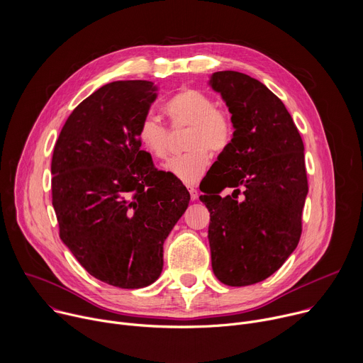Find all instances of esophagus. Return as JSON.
Here are the masks:
<instances>
[{
	"instance_id": "1",
	"label": "esophagus",
	"mask_w": 363,
	"mask_h": 363,
	"mask_svg": "<svg viewBox=\"0 0 363 363\" xmlns=\"http://www.w3.org/2000/svg\"><path fill=\"white\" fill-rule=\"evenodd\" d=\"M188 191H189V194H191V199H192V201H196V199H198V189L194 188V186H188Z\"/></svg>"
}]
</instances>
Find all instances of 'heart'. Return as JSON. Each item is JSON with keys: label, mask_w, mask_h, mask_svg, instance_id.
Instances as JSON below:
<instances>
[{"label": "heart", "mask_w": 363, "mask_h": 363, "mask_svg": "<svg viewBox=\"0 0 363 363\" xmlns=\"http://www.w3.org/2000/svg\"><path fill=\"white\" fill-rule=\"evenodd\" d=\"M165 113L174 129L188 128L185 147L167 164V171L185 184L198 182L211 165V150L224 152L234 135L227 113L217 109L214 99L202 90L184 87L168 99ZM138 139L153 158L165 160L171 146V130L158 118L146 115L138 128Z\"/></svg>", "instance_id": "obj_1"}]
</instances>
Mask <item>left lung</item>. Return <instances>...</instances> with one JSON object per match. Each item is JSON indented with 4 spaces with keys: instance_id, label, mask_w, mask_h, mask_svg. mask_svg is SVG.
<instances>
[{
    "instance_id": "8db88e82",
    "label": "left lung",
    "mask_w": 363,
    "mask_h": 363,
    "mask_svg": "<svg viewBox=\"0 0 363 363\" xmlns=\"http://www.w3.org/2000/svg\"><path fill=\"white\" fill-rule=\"evenodd\" d=\"M210 84L235 129L199 186L211 216L213 272L227 286H250L277 272L298 244L308 191L304 146L283 101L262 82L225 70ZM225 189L233 194L223 196Z\"/></svg>"
}]
</instances>
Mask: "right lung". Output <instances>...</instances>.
<instances>
[{
	"label": "right lung",
	"instance_id": "add662e5",
	"mask_svg": "<svg viewBox=\"0 0 363 363\" xmlns=\"http://www.w3.org/2000/svg\"><path fill=\"white\" fill-rule=\"evenodd\" d=\"M157 91L146 80L101 86L67 118L51 160L62 241L89 274L121 289L161 276L164 241L191 199L140 149L138 128Z\"/></svg>",
	"mask_w": 363,
	"mask_h": 363
}]
</instances>
